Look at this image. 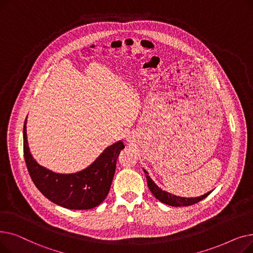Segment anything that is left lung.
Returning <instances> with one entry per match:
<instances>
[{
  "label": "left lung",
  "mask_w": 253,
  "mask_h": 253,
  "mask_svg": "<svg viewBox=\"0 0 253 253\" xmlns=\"http://www.w3.org/2000/svg\"><path fill=\"white\" fill-rule=\"evenodd\" d=\"M144 173L147 175V180H148V187L150 189V191L152 192V194L158 199L159 201H161L162 203H165L167 205L170 206H175V207H180V206H190V205H194L198 202H200L203 199H205L211 192L206 193L205 195L201 196V197H197V198H181V197H176L174 195H171L163 190H161L158 185L155 184V182L151 179V177L149 176V173L145 170Z\"/></svg>",
  "instance_id": "obj_1"
}]
</instances>
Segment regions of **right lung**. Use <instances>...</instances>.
<instances>
[{
  "mask_svg": "<svg viewBox=\"0 0 253 253\" xmlns=\"http://www.w3.org/2000/svg\"><path fill=\"white\" fill-rule=\"evenodd\" d=\"M23 126V155L26 167L37 189L53 203L68 209L86 210L99 205L108 196L115 175L117 159L124 143H114L88 168L75 174L54 173L40 166L31 155Z\"/></svg>",
  "mask_w": 253,
  "mask_h": 253,
  "instance_id": "right-lung-1",
  "label": "right lung"
}]
</instances>
